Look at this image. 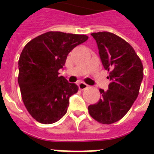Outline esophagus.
Returning a JSON list of instances; mask_svg holds the SVG:
<instances>
[{"label":"esophagus","instance_id":"esophagus-1","mask_svg":"<svg viewBox=\"0 0 154 154\" xmlns=\"http://www.w3.org/2000/svg\"><path fill=\"white\" fill-rule=\"evenodd\" d=\"M88 85L85 84V83H84V82H80L79 84H78V87H79V89H81V90H84V89H87L88 88Z\"/></svg>","mask_w":154,"mask_h":154}]
</instances>
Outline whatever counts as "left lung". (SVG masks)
Wrapping results in <instances>:
<instances>
[{"instance_id":"obj_1","label":"left lung","mask_w":154,"mask_h":154,"mask_svg":"<svg viewBox=\"0 0 154 154\" xmlns=\"http://www.w3.org/2000/svg\"><path fill=\"white\" fill-rule=\"evenodd\" d=\"M96 41L99 56L109 72V89H100L99 101L88 110L94 119L102 124L119 121L130 109L139 94L143 79V65L130 45L109 32L91 33Z\"/></svg>"}]
</instances>
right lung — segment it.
I'll use <instances>...</instances> for the list:
<instances>
[{
  "mask_svg": "<svg viewBox=\"0 0 154 154\" xmlns=\"http://www.w3.org/2000/svg\"><path fill=\"white\" fill-rule=\"evenodd\" d=\"M88 40L85 35L48 32L30 41L20 53L18 84L31 116L42 124H53L67 112L69 97L78 91L58 71L68 54Z\"/></svg>",
  "mask_w": 154,
  "mask_h": 154,
  "instance_id": "right-lung-1",
  "label": "right lung"
}]
</instances>
